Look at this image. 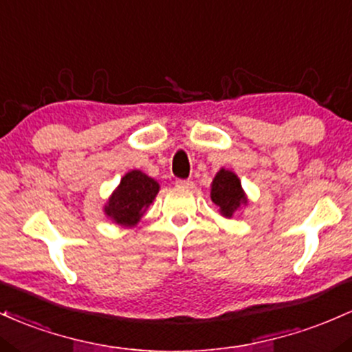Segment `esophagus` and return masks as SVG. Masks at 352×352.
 <instances>
[{"instance_id": "esophagus-1", "label": "esophagus", "mask_w": 352, "mask_h": 352, "mask_svg": "<svg viewBox=\"0 0 352 352\" xmlns=\"http://www.w3.org/2000/svg\"><path fill=\"white\" fill-rule=\"evenodd\" d=\"M176 186L177 188H192L195 186V183L189 179H176Z\"/></svg>"}]
</instances>
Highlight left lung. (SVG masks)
I'll list each match as a JSON object with an SVG mask.
<instances>
[{
  "label": "left lung",
  "instance_id": "8db88e82",
  "mask_svg": "<svg viewBox=\"0 0 352 352\" xmlns=\"http://www.w3.org/2000/svg\"><path fill=\"white\" fill-rule=\"evenodd\" d=\"M211 199L216 206H219L221 214H224L226 218H231L232 212L241 204L248 203L238 176L234 173L226 171V169H221L214 179H212Z\"/></svg>",
  "mask_w": 352,
  "mask_h": 352
}]
</instances>
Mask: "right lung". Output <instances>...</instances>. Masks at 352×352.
Segmentation results:
<instances>
[{
  "label": "right lung",
  "instance_id": "obj_1",
  "mask_svg": "<svg viewBox=\"0 0 352 352\" xmlns=\"http://www.w3.org/2000/svg\"><path fill=\"white\" fill-rule=\"evenodd\" d=\"M157 191L160 184L153 177L134 169L121 179L120 186L109 197L104 212L121 226H134L153 203Z\"/></svg>",
  "mask_w": 352,
  "mask_h": 352
}]
</instances>
